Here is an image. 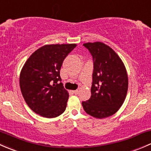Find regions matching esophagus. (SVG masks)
I'll return each instance as SVG.
<instances>
[{
	"mask_svg": "<svg viewBox=\"0 0 151 151\" xmlns=\"http://www.w3.org/2000/svg\"><path fill=\"white\" fill-rule=\"evenodd\" d=\"M72 92L75 94H78L79 93V91L78 90H73V91H72Z\"/></svg>",
	"mask_w": 151,
	"mask_h": 151,
	"instance_id": "34e87169",
	"label": "esophagus"
}]
</instances>
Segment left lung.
<instances>
[{"label": "left lung", "instance_id": "8db88e82", "mask_svg": "<svg viewBox=\"0 0 151 151\" xmlns=\"http://www.w3.org/2000/svg\"><path fill=\"white\" fill-rule=\"evenodd\" d=\"M94 60L91 98L82 102L87 114L104 119L113 116L122 106L128 90L125 65L109 46L102 42L83 43Z\"/></svg>", "mask_w": 151, "mask_h": 151}]
</instances>
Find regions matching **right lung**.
Wrapping results in <instances>:
<instances>
[{"instance_id": "obj_1", "label": "right lung", "mask_w": 151, "mask_h": 151, "mask_svg": "<svg viewBox=\"0 0 151 151\" xmlns=\"http://www.w3.org/2000/svg\"><path fill=\"white\" fill-rule=\"evenodd\" d=\"M76 43L47 44L35 51L25 62L19 76L22 94L29 108L45 118H55L66 109L69 94L57 82L65 58Z\"/></svg>"}]
</instances>
